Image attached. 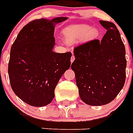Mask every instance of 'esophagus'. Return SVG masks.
<instances>
[{"label":"esophagus","instance_id":"1","mask_svg":"<svg viewBox=\"0 0 133 133\" xmlns=\"http://www.w3.org/2000/svg\"><path fill=\"white\" fill-rule=\"evenodd\" d=\"M74 60H75V56H74L73 54V55H72V56H71V63L73 62V61H74Z\"/></svg>","mask_w":133,"mask_h":133}]
</instances>
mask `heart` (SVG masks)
<instances>
[{
    "mask_svg": "<svg viewBox=\"0 0 133 133\" xmlns=\"http://www.w3.org/2000/svg\"><path fill=\"white\" fill-rule=\"evenodd\" d=\"M97 34L95 28H91L89 24H78L71 26L64 30V36L69 42L84 38L87 34L89 36H95Z\"/></svg>",
    "mask_w": 133,
    "mask_h": 133,
    "instance_id": "obj_1",
    "label": "heart"
}]
</instances>
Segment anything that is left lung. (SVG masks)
<instances>
[{
    "mask_svg": "<svg viewBox=\"0 0 133 133\" xmlns=\"http://www.w3.org/2000/svg\"><path fill=\"white\" fill-rule=\"evenodd\" d=\"M99 23L107 30L102 41L90 40L75 47L71 64L79 97L91 106L112 102L126 80V50L120 34L114 23Z\"/></svg>",
    "mask_w": 133,
    "mask_h": 133,
    "instance_id": "left-lung-1",
    "label": "left lung"
}]
</instances>
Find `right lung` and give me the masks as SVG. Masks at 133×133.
Here are the masks:
<instances>
[{
  "label": "right lung",
  "instance_id": "right-lung-1",
  "mask_svg": "<svg viewBox=\"0 0 133 133\" xmlns=\"http://www.w3.org/2000/svg\"><path fill=\"white\" fill-rule=\"evenodd\" d=\"M58 17L29 22L21 30L10 51L8 73L11 89L27 104L44 107L51 103L56 85L71 66V52L55 53V24Z\"/></svg>",
  "mask_w": 133,
  "mask_h": 133
}]
</instances>
